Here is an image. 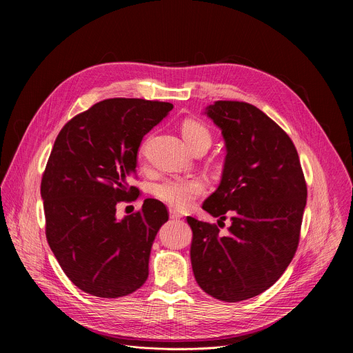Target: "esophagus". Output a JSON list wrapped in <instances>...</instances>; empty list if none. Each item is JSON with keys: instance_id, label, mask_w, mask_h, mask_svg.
<instances>
[{"instance_id": "34e87169", "label": "esophagus", "mask_w": 353, "mask_h": 353, "mask_svg": "<svg viewBox=\"0 0 353 353\" xmlns=\"http://www.w3.org/2000/svg\"><path fill=\"white\" fill-rule=\"evenodd\" d=\"M183 216L179 213V212H176V210H170V219H173V220H180Z\"/></svg>"}]
</instances>
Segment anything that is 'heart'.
<instances>
[{
    "label": "heart",
    "instance_id": "obj_1",
    "mask_svg": "<svg viewBox=\"0 0 353 353\" xmlns=\"http://www.w3.org/2000/svg\"><path fill=\"white\" fill-rule=\"evenodd\" d=\"M180 130L181 136L190 150H193L194 147L200 144L210 145L212 143V134L209 132V128L197 120L186 119L181 123ZM147 143L148 141L145 140L140 145V156L144 154ZM205 190L206 184L199 177H176L167 179L159 183L154 188V194L169 206L183 210L192 206L193 203L205 193Z\"/></svg>",
    "mask_w": 353,
    "mask_h": 353
}]
</instances>
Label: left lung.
I'll return each instance as SVG.
<instances>
[{
  "label": "left lung",
  "instance_id": "8db88e82",
  "mask_svg": "<svg viewBox=\"0 0 353 353\" xmlns=\"http://www.w3.org/2000/svg\"><path fill=\"white\" fill-rule=\"evenodd\" d=\"M205 114L221 130L228 154L219 188L203 209L220 226L229 216L231 226L221 235L216 225L188 216L192 268L208 294L240 302L269 289L292 262L306 181L293 141L262 110L220 100Z\"/></svg>",
  "mask_w": 353,
  "mask_h": 353
}]
</instances>
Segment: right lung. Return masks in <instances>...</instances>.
I'll return each mask as SVG.
<instances>
[{
    "instance_id": "obj_1",
    "label": "right lung",
    "mask_w": 353,
    "mask_h": 353,
    "mask_svg": "<svg viewBox=\"0 0 353 353\" xmlns=\"http://www.w3.org/2000/svg\"><path fill=\"white\" fill-rule=\"evenodd\" d=\"M173 104L108 99L72 117L59 133L41 180L47 242L68 279L99 298H120L147 281L154 237L165 206L145 199L119 220L120 201L136 200L143 137Z\"/></svg>"
}]
</instances>
